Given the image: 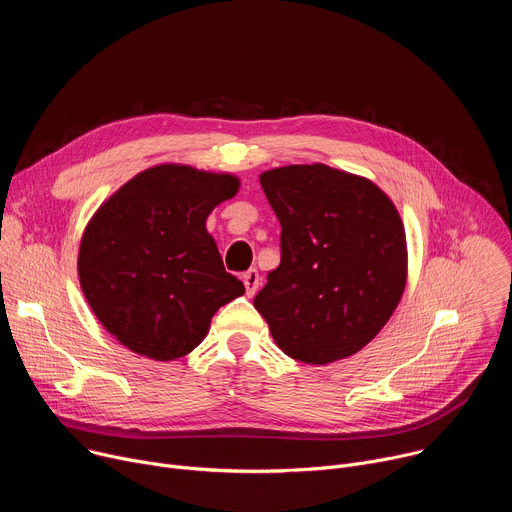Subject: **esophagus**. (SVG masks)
Returning a JSON list of instances; mask_svg holds the SVG:
<instances>
[{
  "mask_svg": "<svg viewBox=\"0 0 512 512\" xmlns=\"http://www.w3.org/2000/svg\"><path fill=\"white\" fill-rule=\"evenodd\" d=\"M243 283H245V289H247V296L253 298L257 287H259V271H257V269H249V271L243 275Z\"/></svg>",
  "mask_w": 512,
  "mask_h": 512,
  "instance_id": "obj_1",
  "label": "esophagus"
}]
</instances>
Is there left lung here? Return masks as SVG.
Instances as JSON below:
<instances>
[{
    "instance_id": "obj_1",
    "label": "left lung",
    "mask_w": 512,
    "mask_h": 512,
    "mask_svg": "<svg viewBox=\"0 0 512 512\" xmlns=\"http://www.w3.org/2000/svg\"><path fill=\"white\" fill-rule=\"evenodd\" d=\"M259 180L281 225V261L253 304L275 344L308 364L358 352L405 287L397 208L373 182L324 164L285 166Z\"/></svg>"
}]
</instances>
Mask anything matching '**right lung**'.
Listing matches in <instances>:
<instances>
[{"mask_svg":"<svg viewBox=\"0 0 512 512\" xmlns=\"http://www.w3.org/2000/svg\"><path fill=\"white\" fill-rule=\"evenodd\" d=\"M237 190L235 176L164 164L97 210L81 241L79 277L121 344L154 360L180 358L202 342L218 308L245 294L204 227Z\"/></svg>","mask_w":512,"mask_h":512,"instance_id":"right-lung-1","label":"right lung"}]
</instances>
